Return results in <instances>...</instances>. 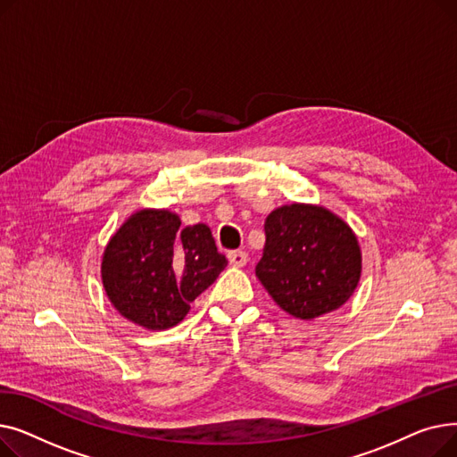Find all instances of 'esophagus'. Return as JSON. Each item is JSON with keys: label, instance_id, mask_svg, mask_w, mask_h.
<instances>
[{"label": "esophagus", "instance_id": "1", "mask_svg": "<svg viewBox=\"0 0 457 457\" xmlns=\"http://www.w3.org/2000/svg\"><path fill=\"white\" fill-rule=\"evenodd\" d=\"M228 259L233 267H245L246 261H248V253L243 250H233L228 253Z\"/></svg>", "mask_w": 457, "mask_h": 457}]
</instances>
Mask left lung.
<instances>
[{
  "mask_svg": "<svg viewBox=\"0 0 457 457\" xmlns=\"http://www.w3.org/2000/svg\"><path fill=\"white\" fill-rule=\"evenodd\" d=\"M255 274L287 313L311 320L341 307L361 276V252L350 226L324 207L293 204L265 222Z\"/></svg>",
  "mask_w": 457,
  "mask_h": 457,
  "instance_id": "8db88e82",
  "label": "left lung"
}]
</instances>
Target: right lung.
Listing matches in <instances>:
<instances>
[{
	"label": "right lung",
	"instance_id": "right-lung-1",
	"mask_svg": "<svg viewBox=\"0 0 457 457\" xmlns=\"http://www.w3.org/2000/svg\"><path fill=\"white\" fill-rule=\"evenodd\" d=\"M179 226V216L170 211H138L105 248V293L120 315L142 328L179 324L190 302L228 265L205 224Z\"/></svg>",
	"mask_w": 457,
	"mask_h": 457
}]
</instances>
